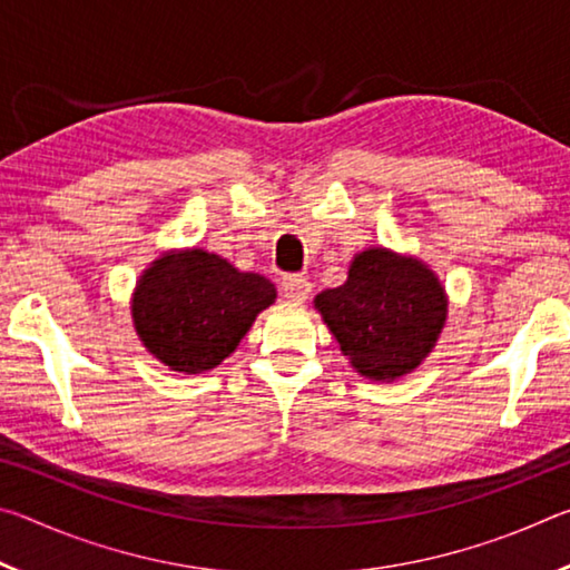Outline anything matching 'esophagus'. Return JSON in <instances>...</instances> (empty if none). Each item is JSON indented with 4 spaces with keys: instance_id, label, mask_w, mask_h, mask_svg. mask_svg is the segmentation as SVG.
Here are the masks:
<instances>
[{
    "instance_id": "obj_1",
    "label": "esophagus",
    "mask_w": 570,
    "mask_h": 570,
    "mask_svg": "<svg viewBox=\"0 0 570 570\" xmlns=\"http://www.w3.org/2000/svg\"><path fill=\"white\" fill-rule=\"evenodd\" d=\"M282 292L292 304H304L312 296V282L304 276H284Z\"/></svg>"
}]
</instances>
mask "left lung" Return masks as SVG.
Here are the masks:
<instances>
[{"instance_id": "obj_1", "label": "left lung", "mask_w": 570, "mask_h": 570, "mask_svg": "<svg viewBox=\"0 0 570 570\" xmlns=\"http://www.w3.org/2000/svg\"><path fill=\"white\" fill-rule=\"evenodd\" d=\"M314 308L354 372L372 382H394L435 350L450 298L422 258L370 246L354 254L342 286L316 294Z\"/></svg>"}]
</instances>
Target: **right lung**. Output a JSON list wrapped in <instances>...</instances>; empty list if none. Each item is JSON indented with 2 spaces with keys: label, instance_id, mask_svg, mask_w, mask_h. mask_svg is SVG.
<instances>
[{
  "label": "right lung",
  "instance_id": "add662e5",
  "mask_svg": "<svg viewBox=\"0 0 570 570\" xmlns=\"http://www.w3.org/2000/svg\"><path fill=\"white\" fill-rule=\"evenodd\" d=\"M276 302L266 276L240 272L206 248H170L150 262L130 296L142 346L170 372L200 374L236 352L256 316Z\"/></svg>",
  "mask_w": 570,
  "mask_h": 570
}]
</instances>
